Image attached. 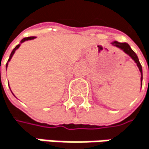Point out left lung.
Segmentation results:
<instances>
[{
	"instance_id": "obj_1",
	"label": "left lung",
	"mask_w": 149,
	"mask_h": 149,
	"mask_svg": "<svg viewBox=\"0 0 149 149\" xmlns=\"http://www.w3.org/2000/svg\"><path fill=\"white\" fill-rule=\"evenodd\" d=\"M111 44L114 45V46H116V47L120 48L121 50H123V51L125 53V54H127L129 56H131V58L137 63V66H138V68H139V70H140V71H141V82H142V67H141V63H140V61H139V58H138L137 55L135 54V52H134V51L131 48V47H130L127 43H125V42L121 43V42H118V41H113ZM141 85H142V84H141Z\"/></svg>"
}]
</instances>
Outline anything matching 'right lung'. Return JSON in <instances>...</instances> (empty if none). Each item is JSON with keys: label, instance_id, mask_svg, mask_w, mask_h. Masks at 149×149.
<instances>
[{"label": "right lung", "instance_id": "obj_1", "mask_svg": "<svg viewBox=\"0 0 149 149\" xmlns=\"http://www.w3.org/2000/svg\"><path fill=\"white\" fill-rule=\"evenodd\" d=\"M33 39H35V37H27V38H24L22 40H21V43H23V42H24V41H26V40H33ZM20 47V44H18L13 50H12V52H11V54H10V56H9V58H8V63L10 61V59L12 58V56H13V55H14V53L16 52V50L18 48ZM8 63H7V64H6V67L8 66ZM1 69V68H0ZM0 78H1V71H0Z\"/></svg>", "mask_w": 149, "mask_h": 149}]
</instances>
